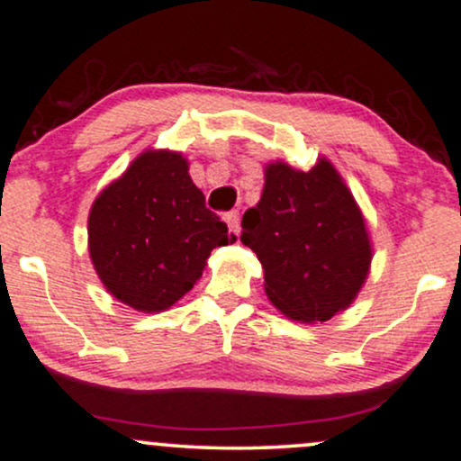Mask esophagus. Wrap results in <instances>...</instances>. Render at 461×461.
<instances>
[{
    "instance_id": "obj_1",
    "label": "esophagus",
    "mask_w": 461,
    "mask_h": 461,
    "mask_svg": "<svg viewBox=\"0 0 461 461\" xmlns=\"http://www.w3.org/2000/svg\"><path fill=\"white\" fill-rule=\"evenodd\" d=\"M225 223H227V227H230L231 231H234V234H238V230H240V216H238V212L236 210H231V212H227L225 216Z\"/></svg>"
}]
</instances>
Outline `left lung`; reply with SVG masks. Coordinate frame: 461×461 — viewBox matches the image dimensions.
<instances>
[{
    "label": "left lung",
    "instance_id": "8db88e82",
    "mask_svg": "<svg viewBox=\"0 0 461 461\" xmlns=\"http://www.w3.org/2000/svg\"><path fill=\"white\" fill-rule=\"evenodd\" d=\"M240 240L262 264L268 301L310 325L356 301L373 260L366 219L327 158L310 171L268 162L262 197L242 216Z\"/></svg>",
    "mask_w": 461,
    "mask_h": 461
}]
</instances>
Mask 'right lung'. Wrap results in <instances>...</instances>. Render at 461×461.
Masks as SVG:
<instances>
[{"instance_id":"add662e5","label":"right lung","mask_w":461,"mask_h":461,"mask_svg":"<svg viewBox=\"0 0 461 461\" xmlns=\"http://www.w3.org/2000/svg\"><path fill=\"white\" fill-rule=\"evenodd\" d=\"M236 242L205 208L179 151L147 149L93 201L88 253L114 299L153 314L197 284L216 247Z\"/></svg>"}]
</instances>
